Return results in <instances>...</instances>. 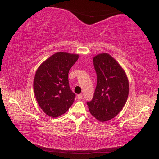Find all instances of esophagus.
<instances>
[{
    "mask_svg": "<svg viewBox=\"0 0 159 159\" xmlns=\"http://www.w3.org/2000/svg\"><path fill=\"white\" fill-rule=\"evenodd\" d=\"M78 99H79V100H80V99H83V95L82 94H79V95H78Z\"/></svg>",
    "mask_w": 159,
    "mask_h": 159,
    "instance_id": "34e87169",
    "label": "esophagus"
}]
</instances>
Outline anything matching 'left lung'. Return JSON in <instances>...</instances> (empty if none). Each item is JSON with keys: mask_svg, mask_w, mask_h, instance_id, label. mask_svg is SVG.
Instances as JSON below:
<instances>
[{"mask_svg": "<svg viewBox=\"0 0 159 159\" xmlns=\"http://www.w3.org/2000/svg\"><path fill=\"white\" fill-rule=\"evenodd\" d=\"M97 87L93 99L87 102L91 114L101 122L113 119L121 111L129 94L127 75L120 64L107 53L93 57Z\"/></svg>", "mask_w": 159, "mask_h": 159, "instance_id": "1", "label": "left lung"}]
</instances>
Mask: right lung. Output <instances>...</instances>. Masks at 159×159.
<instances>
[{"mask_svg":"<svg viewBox=\"0 0 159 159\" xmlns=\"http://www.w3.org/2000/svg\"><path fill=\"white\" fill-rule=\"evenodd\" d=\"M79 58V54L57 52L41 64L35 72V98L41 109L50 117L64 114L75 101V94L68 83V72Z\"/></svg>","mask_w":159,"mask_h":159,"instance_id":"right-lung-1","label":"right lung"}]
</instances>
